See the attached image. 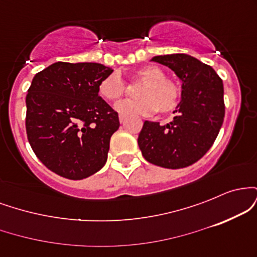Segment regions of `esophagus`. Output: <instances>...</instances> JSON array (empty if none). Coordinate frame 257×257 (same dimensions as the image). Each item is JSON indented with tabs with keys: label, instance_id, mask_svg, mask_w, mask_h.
I'll return each mask as SVG.
<instances>
[{
	"label": "esophagus",
	"instance_id": "esophagus-1",
	"mask_svg": "<svg viewBox=\"0 0 257 257\" xmlns=\"http://www.w3.org/2000/svg\"><path fill=\"white\" fill-rule=\"evenodd\" d=\"M125 119H126L125 116H123V114H119V122L120 123H124Z\"/></svg>",
	"mask_w": 257,
	"mask_h": 257
}]
</instances>
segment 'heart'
Listing matches in <instances>:
<instances>
[{
  "label": "heart",
  "mask_w": 257,
  "mask_h": 257,
  "mask_svg": "<svg viewBox=\"0 0 257 257\" xmlns=\"http://www.w3.org/2000/svg\"><path fill=\"white\" fill-rule=\"evenodd\" d=\"M135 75L138 79L144 82L138 90V96L140 99L118 101L114 105L117 112L123 116H151L157 110L161 113L175 110L180 100V90L173 81L164 78L166 73L161 67L149 65L139 69ZM124 89V82L117 72L106 76L98 85L100 96L107 101L119 99Z\"/></svg>",
  "instance_id": "heart-1"
}]
</instances>
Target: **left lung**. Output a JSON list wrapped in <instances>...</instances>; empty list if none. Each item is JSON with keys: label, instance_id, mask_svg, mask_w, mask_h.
I'll list each match as a JSON object with an SVG mask.
<instances>
[{"label": "left lung", "instance_id": "1", "mask_svg": "<svg viewBox=\"0 0 257 257\" xmlns=\"http://www.w3.org/2000/svg\"><path fill=\"white\" fill-rule=\"evenodd\" d=\"M181 82V99L172 122L145 120L138 138L144 158L156 166L179 169L196 163L208 152L225 117L223 83L214 69L188 54L153 57Z\"/></svg>", "mask_w": 257, "mask_h": 257}]
</instances>
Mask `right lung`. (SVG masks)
<instances>
[{"instance_id":"add662e5","label":"right lung","mask_w":257,"mask_h":257,"mask_svg":"<svg viewBox=\"0 0 257 257\" xmlns=\"http://www.w3.org/2000/svg\"><path fill=\"white\" fill-rule=\"evenodd\" d=\"M112 67L58 61L35 75L26 95V133L38 159L63 178L82 180L107 161L118 113L99 95Z\"/></svg>"}]
</instances>
